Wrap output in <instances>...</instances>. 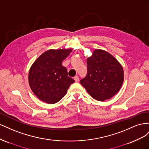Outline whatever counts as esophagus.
Masks as SVG:
<instances>
[{
  "label": "esophagus",
  "mask_w": 149,
  "mask_h": 149,
  "mask_svg": "<svg viewBox=\"0 0 149 149\" xmlns=\"http://www.w3.org/2000/svg\"><path fill=\"white\" fill-rule=\"evenodd\" d=\"M74 79L75 81V82H78L79 81V77L78 76H74Z\"/></svg>",
  "instance_id": "1"
}]
</instances>
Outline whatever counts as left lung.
<instances>
[{
  "label": "left lung",
  "mask_w": 149,
  "mask_h": 149,
  "mask_svg": "<svg viewBox=\"0 0 149 149\" xmlns=\"http://www.w3.org/2000/svg\"><path fill=\"white\" fill-rule=\"evenodd\" d=\"M88 73L80 83L94 100L103 101L118 93L124 81L123 66L102 49L94 50L87 59Z\"/></svg>",
  "instance_id": "1"
}]
</instances>
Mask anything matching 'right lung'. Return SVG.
Here are the masks:
<instances>
[{
    "mask_svg": "<svg viewBox=\"0 0 149 149\" xmlns=\"http://www.w3.org/2000/svg\"><path fill=\"white\" fill-rule=\"evenodd\" d=\"M72 49H48L42 53L30 67L29 83L39 100L48 104L60 101L74 80L68 76L62 61Z\"/></svg>",
    "mask_w": 149,
    "mask_h": 149,
    "instance_id": "1",
    "label": "right lung"
}]
</instances>
